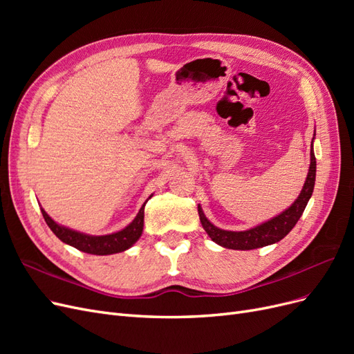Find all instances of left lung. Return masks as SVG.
Instances as JSON below:
<instances>
[{
    "label": "left lung",
    "instance_id": "1",
    "mask_svg": "<svg viewBox=\"0 0 354 354\" xmlns=\"http://www.w3.org/2000/svg\"><path fill=\"white\" fill-rule=\"evenodd\" d=\"M315 136H316V131H315ZM315 180H316V158H315L313 143H312V149H310V168L307 173L306 183L303 186L301 194L298 195L295 202L288 209L281 212L279 216H276L266 223H261L252 229L243 230V232H232V230H223L214 226V224L205 217V214H203L201 205H198L202 227L205 229L208 236L214 242L229 250L246 251V250L261 248V246L279 242L294 229L299 217L303 216L307 202L310 198H312V194H313Z\"/></svg>",
    "mask_w": 354,
    "mask_h": 354
}]
</instances>
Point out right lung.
I'll list each match as a JSON object with an SVG mask.
<instances>
[{"instance_id":"add662e5","label":"right lung","mask_w":354,"mask_h":354,"mask_svg":"<svg viewBox=\"0 0 354 354\" xmlns=\"http://www.w3.org/2000/svg\"><path fill=\"white\" fill-rule=\"evenodd\" d=\"M145 205L138 211L136 218L128 224V226L116 233L111 234H103V236H91V234H85L77 230L68 229L65 226H60L55 220H53L48 214L41 208L42 217H44L46 223L48 224V227L51 232L56 234V236L65 242L73 248H77L82 252L87 254H94V255H111L116 252H122L138 241V238L142 236L143 233V224H145Z\"/></svg>"}]
</instances>
